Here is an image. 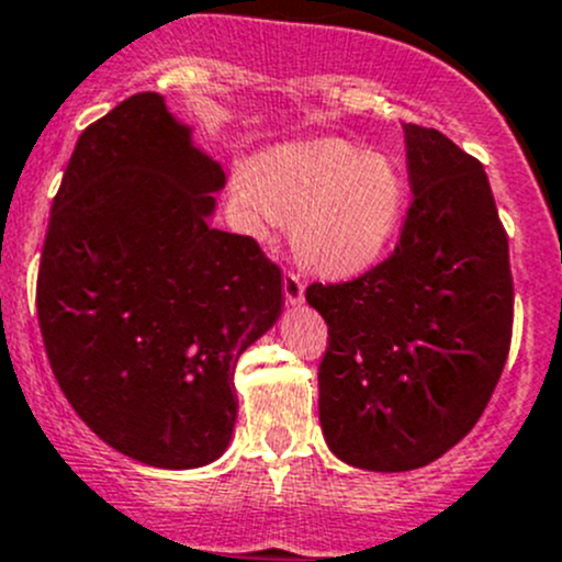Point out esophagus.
<instances>
[{
    "label": "esophagus",
    "mask_w": 562,
    "mask_h": 562,
    "mask_svg": "<svg viewBox=\"0 0 562 562\" xmlns=\"http://www.w3.org/2000/svg\"><path fill=\"white\" fill-rule=\"evenodd\" d=\"M283 297L292 305H300L305 297V283L297 273H292V270H283Z\"/></svg>",
    "instance_id": "34e87169"
}]
</instances>
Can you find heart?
<instances>
[{
	"instance_id": "obj_1",
	"label": "heart",
	"mask_w": 562,
	"mask_h": 562,
	"mask_svg": "<svg viewBox=\"0 0 562 562\" xmlns=\"http://www.w3.org/2000/svg\"><path fill=\"white\" fill-rule=\"evenodd\" d=\"M235 194L248 235L265 240L276 224H289L300 262L327 279H355L373 268L406 207L395 161L344 140L262 154L240 172Z\"/></svg>"
}]
</instances>
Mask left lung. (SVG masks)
I'll return each mask as SVG.
<instances>
[{"mask_svg":"<svg viewBox=\"0 0 562 562\" xmlns=\"http://www.w3.org/2000/svg\"><path fill=\"white\" fill-rule=\"evenodd\" d=\"M411 207L395 251L344 283H311L327 322L319 419L366 471H414L471 432L512 346L508 238L482 161L403 124Z\"/></svg>","mask_w":562,"mask_h":562,"instance_id":"left-lung-1","label":"left lung"}]
</instances>
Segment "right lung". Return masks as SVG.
<instances>
[{
  "label": "right lung",
  "instance_id": "obj_1",
  "mask_svg": "<svg viewBox=\"0 0 562 562\" xmlns=\"http://www.w3.org/2000/svg\"><path fill=\"white\" fill-rule=\"evenodd\" d=\"M224 187L154 91L78 137L37 273L50 370L75 414L154 468L216 460L238 419L235 366L281 314V270L207 224Z\"/></svg>",
  "mask_w": 562,
  "mask_h": 562
}]
</instances>
